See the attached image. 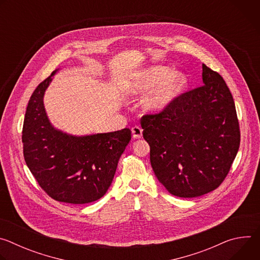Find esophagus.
Segmentation results:
<instances>
[{
    "instance_id": "34e87169",
    "label": "esophagus",
    "mask_w": 260,
    "mask_h": 260,
    "mask_svg": "<svg viewBox=\"0 0 260 260\" xmlns=\"http://www.w3.org/2000/svg\"><path fill=\"white\" fill-rule=\"evenodd\" d=\"M132 134H133V137L135 139H140L142 138V135H143V129L140 127V126H134L132 128Z\"/></svg>"
}]
</instances>
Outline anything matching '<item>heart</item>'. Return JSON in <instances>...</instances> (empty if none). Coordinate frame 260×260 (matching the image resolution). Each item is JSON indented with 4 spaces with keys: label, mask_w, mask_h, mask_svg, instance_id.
Here are the masks:
<instances>
[{
    "label": "heart",
    "mask_w": 260,
    "mask_h": 260,
    "mask_svg": "<svg viewBox=\"0 0 260 260\" xmlns=\"http://www.w3.org/2000/svg\"><path fill=\"white\" fill-rule=\"evenodd\" d=\"M188 80L184 74L173 75V70L166 66H154L140 72L129 84L134 94H144L153 90L145 100L149 110H160L170 105L187 86Z\"/></svg>",
    "instance_id": "obj_1"
}]
</instances>
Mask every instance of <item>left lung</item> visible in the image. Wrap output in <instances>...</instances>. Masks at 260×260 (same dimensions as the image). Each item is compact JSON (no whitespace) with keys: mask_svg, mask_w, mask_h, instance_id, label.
I'll list each match as a JSON object with an SVG mask.
<instances>
[{"mask_svg":"<svg viewBox=\"0 0 260 260\" xmlns=\"http://www.w3.org/2000/svg\"><path fill=\"white\" fill-rule=\"evenodd\" d=\"M203 82L161 112L141 118L153 172L179 198L201 197L219 187L240 147L236 106L225 81L203 63Z\"/></svg>","mask_w":260,"mask_h":260,"instance_id":"obj_1","label":"left lung"}]
</instances>
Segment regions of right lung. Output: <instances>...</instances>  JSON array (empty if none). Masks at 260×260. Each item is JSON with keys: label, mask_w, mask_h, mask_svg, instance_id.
<instances>
[{"label": "right lung", "mask_w": 260, "mask_h": 260, "mask_svg": "<svg viewBox=\"0 0 260 260\" xmlns=\"http://www.w3.org/2000/svg\"><path fill=\"white\" fill-rule=\"evenodd\" d=\"M51 75L32 92L22 127L23 156L41 188L57 202L82 205L100 200L110 187L132 138L129 128L84 137L55 129L43 104Z\"/></svg>", "instance_id": "right-lung-1"}]
</instances>
